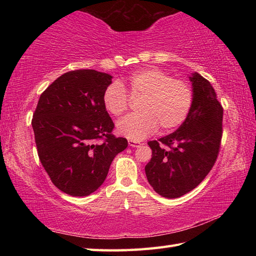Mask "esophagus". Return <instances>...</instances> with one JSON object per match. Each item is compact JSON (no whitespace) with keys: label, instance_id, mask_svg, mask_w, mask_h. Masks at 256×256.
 Segmentation results:
<instances>
[{"label":"esophagus","instance_id":"1","mask_svg":"<svg viewBox=\"0 0 256 256\" xmlns=\"http://www.w3.org/2000/svg\"><path fill=\"white\" fill-rule=\"evenodd\" d=\"M128 145L131 146V148H138L140 145V142L138 140H128Z\"/></svg>","mask_w":256,"mask_h":256}]
</instances>
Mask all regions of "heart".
<instances>
[{
    "instance_id": "b5f03b06",
    "label": "heart",
    "mask_w": 256,
    "mask_h": 256,
    "mask_svg": "<svg viewBox=\"0 0 256 256\" xmlns=\"http://www.w3.org/2000/svg\"><path fill=\"white\" fill-rule=\"evenodd\" d=\"M140 99L138 113L128 114L118 122L122 136L140 140L153 134L172 131L184 122L192 110L194 91L186 81L174 79L157 68H146L133 74L121 84L113 81L103 91L102 102L108 113L120 116L128 110L130 99Z\"/></svg>"
}]
</instances>
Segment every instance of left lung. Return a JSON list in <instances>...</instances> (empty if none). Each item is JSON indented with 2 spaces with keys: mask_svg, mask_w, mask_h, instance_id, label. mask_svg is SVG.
<instances>
[{
  "mask_svg": "<svg viewBox=\"0 0 256 256\" xmlns=\"http://www.w3.org/2000/svg\"><path fill=\"white\" fill-rule=\"evenodd\" d=\"M194 102L177 131L148 143L152 158L146 177L155 192L178 198L192 192L208 175L218 157L222 138L224 108L208 80L194 72Z\"/></svg>",
  "mask_w": 256,
  "mask_h": 256,
  "instance_id": "obj_1",
  "label": "left lung"
}]
</instances>
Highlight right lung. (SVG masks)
Wrapping results in <instances>:
<instances>
[{"instance_id": "obj_1", "label": "right lung", "mask_w": 256, "mask_h": 256, "mask_svg": "<svg viewBox=\"0 0 256 256\" xmlns=\"http://www.w3.org/2000/svg\"><path fill=\"white\" fill-rule=\"evenodd\" d=\"M112 77L92 69L72 70L42 92L32 114L37 153L52 182L84 197L106 180L112 160L128 140L112 134L114 123L102 102Z\"/></svg>"}]
</instances>
